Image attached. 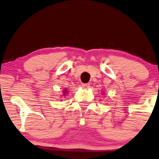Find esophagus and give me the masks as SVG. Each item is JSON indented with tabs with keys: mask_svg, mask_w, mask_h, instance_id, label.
I'll list each match as a JSON object with an SVG mask.
<instances>
[{
	"mask_svg": "<svg viewBox=\"0 0 159 159\" xmlns=\"http://www.w3.org/2000/svg\"><path fill=\"white\" fill-rule=\"evenodd\" d=\"M82 86L84 89H88V88H89L90 87V84L89 83H85V84H82Z\"/></svg>",
	"mask_w": 159,
	"mask_h": 159,
	"instance_id": "1",
	"label": "esophagus"
}]
</instances>
